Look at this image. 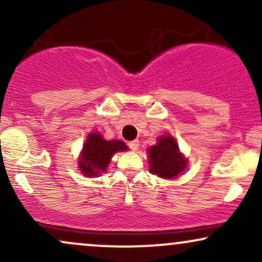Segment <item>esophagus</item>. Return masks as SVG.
<instances>
[{
  "label": "esophagus",
  "instance_id": "esophagus-1",
  "mask_svg": "<svg viewBox=\"0 0 262 262\" xmlns=\"http://www.w3.org/2000/svg\"><path fill=\"white\" fill-rule=\"evenodd\" d=\"M128 146L129 148H130L132 150H137L138 149V146H139V140H132V141H129L128 143Z\"/></svg>",
  "mask_w": 262,
  "mask_h": 262
}]
</instances>
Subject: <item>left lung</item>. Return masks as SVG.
<instances>
[{"label": "left lung", "instance_id": "1", "mask_svg": "<svg viewBox=\"0 0 262 262\" xmlns=\"http://www.w3.org/2000/svg\"><path fill=\"white\" fill-rule=\"evenodd\" d=\"M150 156V172L162 179H175L186 167L187 161L180 154L175 139L165 135L158 144L148 149Z\"/></svg>", "mask_w": 262, "mask_h": 262}]
</instances>
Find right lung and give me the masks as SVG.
<instances>
[{"label": "right lung", "mask_w": 262, "mask_h": 262, "mask_svg": "<svg viewBox=\"0 0 262 262\" xmlns=\"http://www.w3.org/2000/svg\"><path fill=\"white\" fill-rule=\"evenodd\" d=\"M128 146L121 140H104L101 134L91 133L83 145L79 167L85 176H97L106 171L114 152L124 151Z\"/></svg>", "instance_id": "right-lung-1"}]
</instances>
